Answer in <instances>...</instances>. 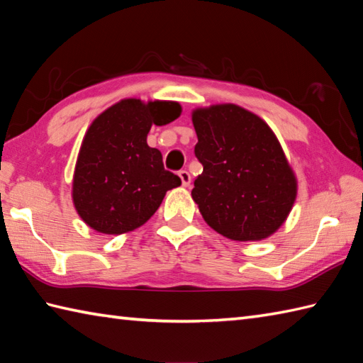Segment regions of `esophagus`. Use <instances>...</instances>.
I'll return each instance as SVG.
<instances>
[{"mask_svg":"<svg viewBox=\"0 0 363 363\" xmlns=\"http://www.w3.org/2000/svg\"><path fill=\"white\" fill-rule=\"evenodd\" d=\"M179 177L182 179L183 186H189V183H191V175H189V172H188V171H180V172H179Z\"/></svg>","mask_w":363,"mask_h":363,"instance_id":"obj_1","label":"esophagus"}]
</instances>
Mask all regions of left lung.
<instances>
[{"instance_id":"1","label":"left lung","mask_w":363,"mask_h":363,"mask_svg":"<svg viewBox=\"0 0 363 363\" xmlns=\"http://www.w3.org/2000/svg\"><path fill=\"white\" fill-rule=\"evenodd\" d=\"M203 171L192 199L209 227L233 240H261L291 213L296 182L277 136L233 104L192 113Z\"/></svg>"}]
</instances>
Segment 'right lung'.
Returning a JSON list of instances; mask_svg holds the SVG:
<instances>
[{"mask_svg":"<svg viewBox=\"0 0 363 363\" xmlns=\"http://www.w3.org/2000/svg\"><path fill=\"white\" fill-rule=\"evenodd\" d=\"M180 111L177 102L124 99L93 121L72 183L76 209L86 225L106 235L138 228L166 191L180 186V177L164 169L161 152L147 146L152 124H169Z\"/></svg>","mask_w":363,"mask_h":363,"instance_id":"1","label":"right lung"}]
</instances>
